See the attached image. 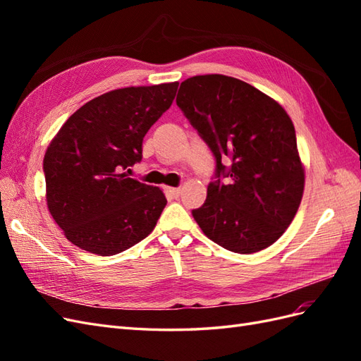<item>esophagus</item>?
Listing matches in <instances>:
<instances>
[{
	"label": "esophagus",
	"instance_id": "34e87169",
	"mask_svg": "<svg viewBox=\"0 0 361 361\" xmlns=\"http://www.w3.org/2000/svg\"><path fill=\"white\" fill-rule=\"evenodd\" d=\"M166 192L170 195V197L176 199V197H179V195H180V188H173V187H167V188H166Z\"/></svg>",
	"mask_w": 361,
	"mask_h": 361
}]
</instances>
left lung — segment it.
Here are the masks:
<instances>
[{"instance_id": "left-lung-1", "label": "left lung", "mask_w": 361, "mask_h": 361, "mask_svg": "<svg viewBox=\"0 0 361 361\" xmlns=\"http://www.w3.org/2000/svg\"><path fill=\"white\" fill-rule=\"evenodd\" d=\"M176 104L216 162V180L207 185L203 206L192 211L203 233L239 255L274 244L304 191L297 135L285 108L256 87L218 73L185 80ZM221 176L231 179L227 185Z\"/></svg>"}]
</instances>
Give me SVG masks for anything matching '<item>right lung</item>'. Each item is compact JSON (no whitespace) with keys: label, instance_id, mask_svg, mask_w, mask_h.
Segmentation results:
<instances>
[{"label":"right lung","instance_id":"obj_1","mask_svg":"<svg viewBox=\"0 0 361 361\" xmlns=\"http://www.w3.org/2000/svg\"><path fill=\"white\" fill-rule=\"evenodd\" d=\"M178 85L104 93L76 110L52 138L43 158L47 203L73 245L113 256L155 228L166 195L128 171L143 158V138L173 104Z\"/></svg>","mask_w":361,"mask_h":361}]
</instances>
